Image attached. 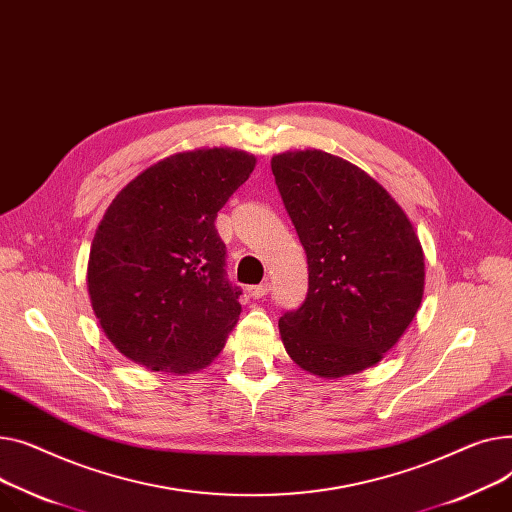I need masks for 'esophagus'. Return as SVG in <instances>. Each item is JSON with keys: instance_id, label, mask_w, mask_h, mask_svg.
Listing matches in <instances>:
<instances>
[{"instance_id": "34e87169", "label": "esophagus", "mask_w": 512, "mask_h": 512, "mask_svg": "<svg viewBox=\"0 0 512 512\" xmlns=\"http://www.w3.org/2000/svg\"><path fill=\"white\" fill-rule=\"evenodd\" d=\"M268 291H270V285H268V283H260V285L248 287V293H250V297H254V299H262L264 295H268Z\"/></svg>"}]
</instances>
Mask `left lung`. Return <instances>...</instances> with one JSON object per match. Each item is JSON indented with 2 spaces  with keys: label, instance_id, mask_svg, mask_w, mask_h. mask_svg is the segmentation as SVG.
<instances>
[{
  "label": "left lung",
  "instance_id": "8db88e82",
  "mask_svg": "<svg viewBox=\"0 0 512 512\" xmlns=\"http://www.w3.org/2000/svg\"><path fill=\"white\" fill-rule=\"evenodd\" d=\"M308 258V297L279 320L287 355L335 380L376 366L422 304V242L401 204L357 165L318 148L270 159Z\"/></svg>",
  "mask_w": 512,
  "mask_h": 512
}]
</instances>
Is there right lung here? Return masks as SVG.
Returning a JSON list of instances; mask_svg holds the SVG:
<instances>
[{
  "label": "right lung",
  "mask_w": 512,
  "mask_h": 512,
  "mask_svg": "<svg viewBox=\"0 0 512 512\" xmlns=\"http://www.w3.org/2000/svg\"><path fill=\"white\" fill-rule=\"evenodd\" d=\"M256 167L215 146L165 157L119 190L90 246V306L130 362L175 376L204 370L239 320L217 213Z\"/></svg>",
  "instance_id": "1"
}]
</instances>
